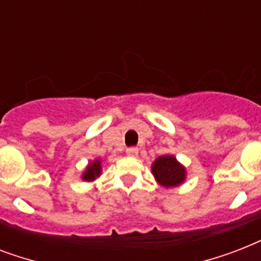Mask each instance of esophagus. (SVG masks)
<instances>
[{
  "instance_id": "obj_1",
  "label": "esophagus",
  "mask_w": 261,
  "mask_h": 261,
  "mask_svg": "<svg viewBox=\"0 0 261 261\" xmlns=\"http://www.w3.org/2000/svg\"><path fill=\"white\" fill-rule=\"evenodd\" d=\"M126 153L128 155H131V157H135V155H138V147H135V146L128 147V149L126 150Z\"/></svg>"
}]
</instances>
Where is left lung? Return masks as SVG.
I'll return each instance as SVG.
<instances>
[{"instance_id": "8db88e82", "label": "left lung", "mask_w": 261, "mask_h": 261, "mask_svg": "<svg viewBox=\"0 0 261 261\" xmlns=\"http://www.w3.org/2000/svg\"><path fill=\"white\" fill-rule=\"evenodd\" d=\"M151 171L157 181L165 187L178 186L186 178V169L176 161L173 155H163L155 160Z\"/></svg>"}]
</instances>
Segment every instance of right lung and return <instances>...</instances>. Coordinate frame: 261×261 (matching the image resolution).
<instances>
[{"instance_id": "obj_1", "label": "right lung", "mask_w": 261, "mask_h": 261, "mask_svg": "<svg viewBox=\"0 0 261 261\" xmlns=\"http://www.w3.org/2000/svg\"><path fill=\"white\" fill-rule=\"evenodd\" d=\"M100 172H101V167H100V161L97 160V161L89 164V167L87 168V172L84 173L83 178L84 180H87V181L94 180V178L100 174Z\"/></svg>"}]
</instances>
